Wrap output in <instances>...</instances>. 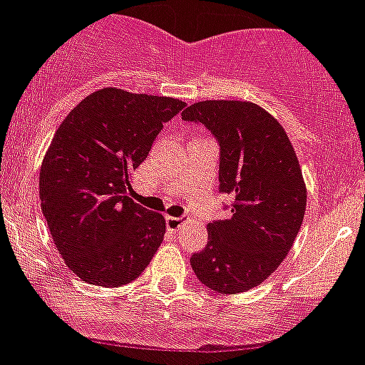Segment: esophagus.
<instances>
[{
  "mask_svg": "<svg viewBox=\"0 0 365 365\" xmlns=\"http://www.w3.org/2000/svg\"><path fill=\"white\" fill-rule=\"evenodd\" d=\"M167 220V227H169L170 231H178L180 227H182V218L178 217H167L165 218Z\"/></svg>",
  "mask_w": 365,
  "mask_h": 365,
  "instance_id": "34e87169",
  "label": "esophagus"
}]
</instances>
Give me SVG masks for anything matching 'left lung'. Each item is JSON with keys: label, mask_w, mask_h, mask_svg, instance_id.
Instances as JSON below:
<instances>
[{"label": "left lung", "mask_w": 365, "mask_h": 365, "mask_svg": "<svg viewBox=\"0 0 365 365\" xmlns=\"http://www.w3.org/2000/svg\"><path fill=\"white\" fill-rule=\"evenodd\" d=\"M182 119L217 138L218 191L233 198L230 217L207 224V246L191 257L192 272L218 294L252 290L277 270L305 217L296 150L277 119L248 101H202Z\"/></svg>", "instance_id": "8db88e82"}]
</instances>
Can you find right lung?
Instances as JSON below:
<instances>
[{
  "mask_svg": "<svg viewBox=\"0 0 365 365\" xmlns=\"http://www.w3.org/2000/svg\"><path fill=\"white\" fill-rule=\"evenodd\" d=\"M180 99L103 88L55 132L40 169V204L69 270L97 287L139 277L160 248L165 218L130 198L143 163Z\"/></svg>",
  "mask_w": 365,
  "mask_h": 365,
  "instance_id": "1",
  "label": "right lung"
}]
</instances>
